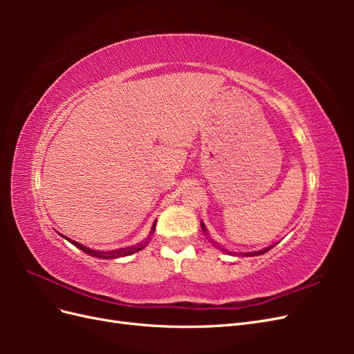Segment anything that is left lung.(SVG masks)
I'll list each match as a JSON object with an SVG mask.
<instances>
[{
  "label": "left lung",
  "mask_w": 354,
  "mask_h": 354,
  "mask_svg": "<svg viewBox=\"0 0 354 354\" xmlns=\"http://www.w3.org/2000/svg\"><path fill=\"white\" fill-rule=\"evenodd\" d=\"M201 227H202V230L203 232H207V229H205V226H203V223H201ZM270 248H266V250H261V251H259V252H251V254H245V255H260V254H264V252H267L269 251Z\"/></svg>",
  "instance_id": "obj_1"
}]
</instances>
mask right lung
<instances>
[{"instance_id":"1","label":"right lung","mask_w":354,"mask_h":354,"mask_svg":"<svg viewBox=\"0 0 354 354\" xmlns=\"http://www.w3.org/2000/svg\"><path fill=\"white\" fill-rule=\"evenodd\" d=\"M155 226H156V223L153 224L152 233L155 232ZM68 241H69L72 245L77 246V248L82 250L84 252H87V254H90V255H93V257H100V259H118V257L130 255V254H134V252H138L140 250H143L145 246H146V243H147V241H146V242L142 243V245L130 246V248H121V250H115V251H109V252H102V251H94V250H90V248H85L84 245H81V243H78V242H75V241H71V239H68Z\"/></svg>"}]
</instances>
